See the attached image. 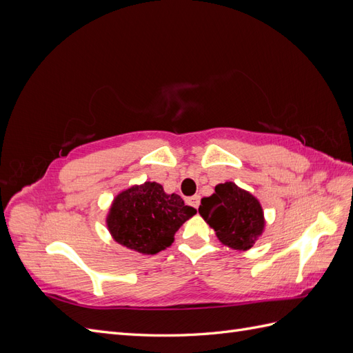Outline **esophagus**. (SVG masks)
I'll return each mask as SVG.
<instances>
[{"label":"esophagus","mask_w":353,"mask_h":353,"mask_svg":"<svg viewBox=\"0 0 353 353\" xmlns=\"http://www.w3.org/2000/svg\"><path fill=\"white\" fill-rule=\"evenodd\" d=\"M188 203H190L191 206L197 209V208H199V205H200V196H193V197H190V199H188Z\"/></svg>","instance_id":"34e87169"}]
</instances>
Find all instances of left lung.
Instances as JSON below:
<instances>
[{"label":"left lung","instance_id":"obj_1","mask_svg":"<svg viewBox=\"0 0 353 353\" xmlns=\"http://www.w3.org/2000/svg\"><path fill=\"white\" fill-rule=\"evenodd\" d=\"M199 213L221 243L236 250L250 249L265 225L259 201L234 183L218 184L215 193L201 199Z\"/></svg>","mask_w":353,"mask_h":353}]
</instances>
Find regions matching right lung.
<instances>
[{
  "mask_svg": "<svg viewBox=\"0 0 353 353\" xmlns=\"http://www.w3.org/2000/svg\"><path fill=\"white\" fill-rule=\"evenodd\" d=\"M196 212L178 194H166L160 184L145 183L122 191L114 199L108 227L125 248L154 254L172 244L178 228Z\"/></svg>",
  "mask_w": 353,
  "mask_h": 353,
  "instance_id": "add662e5",
  "label": "right lung"
}]
</instances>
